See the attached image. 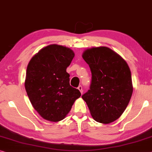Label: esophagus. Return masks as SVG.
Masks as SVG:
<instances>
[{"label":"esophagus","mask_w":152,"mask_h":152,"mask_svg":"<svg viewBox=\"0 0 152 152\" xmlns=\"http://www.w3.org/2000/svg\"><path fill=\"white\" fill-rule=\"evenodd\" d=\"M78 89L79 91H80V93H81V94H83V86H82L81 85H80L78 87Z\"/></svg>","instance_id":"esophagus-1"}]
</instances>
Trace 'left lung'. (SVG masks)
<instances>
[{
  "label": "left lung",
  "instance_id": "left-lung-1",
  "mask_svg": "<svg viewBox=\"0 0 152 152\" xmlns=\"http://www.w3.org/2000/svg\"><path fill=\"white\" fill-rule=\"evenodd\" d=\"M83 59L91 72L90 89L82 96L93 119L103 124L117 120L132 94L131 73L126 62L105 47L86 50Z\"/></svg>",
  "mask_w": 152,
  "mask_h": 152
}]
</instances>
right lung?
<instances>
[{
    "label": "right lung",
    "mask_w": 152,
    "mask_h": 152,
    "mask_svg": "<svg viewBox=\"0 0 152 152\" xmlns=\"http://www.w3.org/2000/svg\"><path fill=\"white\" fill-rule=\"evenodd\" d=\"M74 57L69 48L50 45L39 50L29 62L26 91L34 108L45 120H63L80 97L78 89L69 85V74L66 72Z\"/></svg>",
    "instance_id": "1"
}]
</instances>
